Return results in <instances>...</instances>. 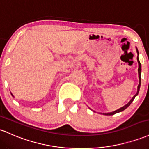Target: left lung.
<instances>
[{
	"mask_svg": "<svg viewBox=\"0 0 149 149\" xmlns=\"http://www.w3.org/2000/svg\"><path fill=\"white\" fill-rule=\"evenodd\" d=\"M136 52H137V54H138V56H139V51H138V49H136ZM137 61H138V63H139L138 73H139V84L138 88H137V93H136L135 95L134 96V97H132V99H131V100L130 101V102H129L127 104H125V106H123V107H122L121 108L117 109V110L114 111V112H109V113H103V114H106V115H113V114H116V113H118V112H122V111L125 110L126 108H127V107H128L130 105L131 103L133 102L134 99L136 97V96L137 95L139 94V89H140V86H141V63H140L139 60V56H137Z\"/></svg>",
	"mask_w": 149,
	"mask_h": 149,
	"instance_id": "1",
	"label": "left lung"
}]
</instances>
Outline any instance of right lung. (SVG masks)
<instances>
[{
	"label": "right lung",
	"mask_w": 149,
	"mask_h": 149,
	"mask_svg": "<svg viewBox=\"0 0 149 149\" xmlns=\"http://www.w3.org/2000/svg\"><path fill=\"white\" fill-rule=\"evenodd\" d=\"M11 95H13V94H11Z\"/></svg>",
	"instance_id": "right-lung-1"
}]
</instances>
